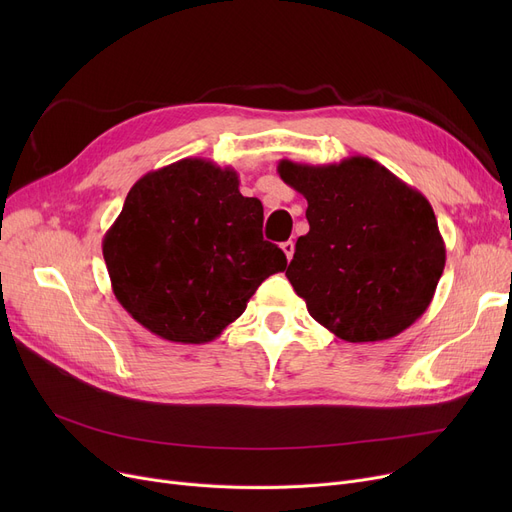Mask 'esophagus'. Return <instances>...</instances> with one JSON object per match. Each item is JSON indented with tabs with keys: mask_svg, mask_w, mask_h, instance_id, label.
<instances>
[{
	"mask_svg": "<svg viewBox=\"0 0 512 512\" xmlns=\"http://www.w3.org/2000/svg\"><path fill=\"white\" fill-rule=\"evenodd\" d=\"M282 251H284L286 259L290 261V259H292V255H294V242H292V240H286L284 245H282Z\"/></svg>",
	"mask_w": 512,
	"mask_h": 512,
	"instance_id": "esophagus-1",
	"label": "esophagus"
}]
</instances>
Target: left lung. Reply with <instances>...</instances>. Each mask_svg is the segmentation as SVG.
<instances>
[{
	"mask_svg": "<svg viewBox=\"0 0 512 512\" xmlns=\"http://www.w3.org/2000/svg\"><path fill=\"white\" fill-rule=\"evenodd\" d=\"M280 178L307 199L309 232L286 270L309 315L346 342H380L413 326L434 299L446 247L432 205L363 155Z\"/></svg>",
	"mask_w": 512,
	"mask_h": 512,
	"instance_id": "obj_1",
	"label": "left lung"
}]
</instances>
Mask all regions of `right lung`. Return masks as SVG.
Wrapping results in <instances>:
<instances>
[{
	"label": "right lung",
	"mask_w": 512,
	"mask_h": 512,
	"mask_svg": "<svg viewBox=\"0 0 512 512\" xmlns=\"http://www.w3.org/2000/svg\"><path fill=\"white\" fill-rule=\"evenodd\" d=\"M263 205L238 174L201 157L147 172L103 236L118 303L155 336L203 344L247 309L286 255L263 240Z\"/></svg>",
	"instance_id": "obj_1"
}]
</instances>
